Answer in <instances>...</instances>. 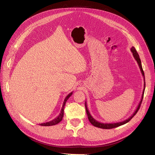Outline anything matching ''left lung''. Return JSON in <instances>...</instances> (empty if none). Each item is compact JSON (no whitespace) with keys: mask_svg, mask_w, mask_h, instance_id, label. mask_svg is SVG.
Segmentation results:
<instances>
[{"mask_svg":"<svg viewBox=\"0 0 155 155\" xmlns=\"http://www.w3.org/2000/svg\"><path fill=\"white\" fill-rule=\"evenodd\" d=\"M130 51H132L133 53V57L134 58V59H136V61H137V63L138 64V66L140 67V71H141V73L142 74V76L143 77V79H145V76H144V72H143V68H142V63H141V60H140V56L138 54V52L137 51V50H136V49L134 48V46H133L132 48H130ZM145 80H144V85H143V92H142V98H141V100H140V103L138 104V105L137 106V109L135 110V111L134 112V113L131 115L129 118H127L125 120H124L122 121H120V122H116V123H101V122H100V121H98L97 120H96L94 118H93V117L91 116V113L89 112L88 111V109L87 108V102L85 101V109H86V112H87V116H88V120L94 126V127H98V128H101V129H112V128H115V127H119L120 125H124L126 123L129 122V121L132 119L133 118V116L137 113V112L138 111L140 107V105H141V104H142V100H143V94H144V91H145Z\"/></svg>","mask_w":155,"mask_h":155,"instance_id":"1","label":"left lung"}]
</instances>
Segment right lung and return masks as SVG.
<instances>
[{"label": "right lung", "mask_w": 155, "mask_h": 155, "mask_svg": "<svg viewBox=\"0 0 155 155\" xmlns=\"http://www.w3.org/2000/svg\"><path fill=\"white\" fill-rule=\"evenodd\" d=\"M72 93H73V92H70V94H68L67 96V97L64 98V100L63 101V106H62V108H61V112H60L59 116L57 117V118H55V119H54L53 120H51L50 121H48V122L41 124L39 125H41V126H51V125H56V124H59L60 121L62 120L63 117L64 116V108L65 104H66V102L68 100V98L72 96Z\"/></svg>", "instance_id": "add662e5"}]
</instances>
